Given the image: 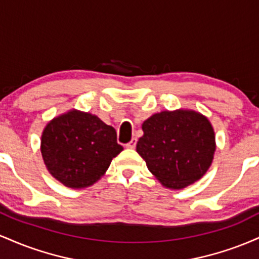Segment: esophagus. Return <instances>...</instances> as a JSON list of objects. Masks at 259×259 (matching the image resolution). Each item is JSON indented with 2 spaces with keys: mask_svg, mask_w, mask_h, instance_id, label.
<instances>
[{
  "mask_svg": "<svg viewBox=\"0 0 259 259\" xmlns=\"http://www.w3.org/2000/svg\"><path fill=\"white\" fill-rule=\"evenodd\" d=\"M136 142H138V140H136V138L132 139V141H129V142H127V144H126V147H127V148H135Z\"/></svg>",
  "mask_w": 259,
  "mask_h": 259,
  "instance_id": "34e87169",
  "label": "esophagus"
}]
</instances>
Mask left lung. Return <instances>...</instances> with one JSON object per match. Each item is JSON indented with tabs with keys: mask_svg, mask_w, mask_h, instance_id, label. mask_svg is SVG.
Here are the masks:
<instances>
[{
	"mask_svg": "<svg viewBox=\"0 0 259 259\" xmlns=\"http://www.w3.org/2000/svg\"><path fill=\"white\" fill-rule=\"evenodd\" d=\"M136 151L163 186L180 190L200 180L212 164L215 136L212 124L190 109L163 111L142 124Z\"/></svg>",
	"mask_w": 259,
	"mask_h": 259,
	"instance_id": "left-lung-1",
	"label": "left lung"
}]
</instances>
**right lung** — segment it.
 Here are the masks:
<instances>
[{
    "mask_svg": "<svg viewBox=\"0 0 259 259\" xmlns=\"http://www.w3.org/2000/svg\"><path fill=\"white\" fill-rule=\"evenodd\" d=\"M121 151L114 127L97 115L76 109L53 118L41 135L46 168L55 179L72 189L96 183Z\"/></svg>",
    "mask_w": 259,
    "mask_h": 259,
    "instance_id": "1",
    "label": "right lung"
}]
</instances>
